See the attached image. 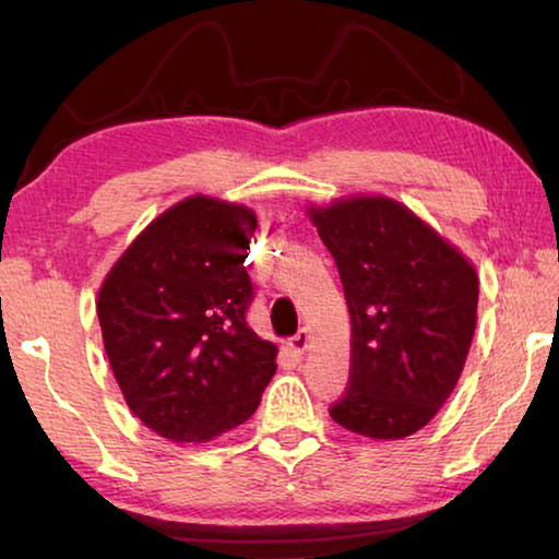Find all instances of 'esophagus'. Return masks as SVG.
<instances>
[{
  "mask_svg": "<svg viewBox=\"0 0 559 559\" xmlns=\"http://www.w3.org/2000/svg\"><path fill=\"white\" fill-rule=\"evenodd\" d=\"M308 345H310V333H308L306 328H300L298 333L288 340V347H290L293 353H296V355H302V353H306Z\"/></svg>",
  "mask_w": 559,
  "mask_h": 559,
  "instance_id": "1",
  "label": "esophagus"
}]
</instances>
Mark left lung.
<instances>
[{
    "instance_id": "obj_1",
    "label": "left lung",
    "mask_w": 559,
    "mask_h": 559,
    "mask_svg": "<svg viewBox=\"0 0 559 559\" xmlns=\"http://www.w3.org/2000/svg\"><path fill=\"white\" fill-rule=\"evenodd\" d=\"M310 219L337 263L353 370L330 416L367 439H404L456 386L476 330V269L400 202L353 197Z\"/></svg>"
}]
</instances>
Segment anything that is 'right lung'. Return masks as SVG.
<instances>
[{"instance_id":"1","label":"right lung","mask_w":559,"mask_h":559,"mask_svg":"<svg viewBox=\"0 0 559 559\" xmlns=\"http://www.w3.org/2000/svg\"><path fill=\"white\" fill-rule=\"evenodd\" d=\"M257 216L187 197L147 226L98 290L108 362L130 412L175 443L212 441L257 412L276 345L246 323Z\"/></svg>"}]
</instances>
